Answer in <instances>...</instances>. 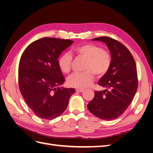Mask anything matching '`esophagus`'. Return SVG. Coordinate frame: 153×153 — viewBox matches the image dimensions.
<instances>
[{
  "mask_svg": "<svg viewBox=\"0 0 153 153\" xmlns=\"http://www.w3.org/2000/svg\"><path fill=\"white\" fill-rule=\"evenodd\" d=\"M76 92H82L84 91V90L82 89H76Z\"/></svg>",
  "mask_w": 153,
  "mask_h": 153,
  "instance_id": "34e87169",
  "label": "esophagus"
}]
</instances>
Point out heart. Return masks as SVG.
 Masks as SVG:
<instances>
[{
    "mask_svg": "<svg viewBox=\"0 0 153 153\" xmlns=\"http://www.w3.org/2000/svg\"><path fill=\"white\" fill-rule=\"evenodd\" d=\"M71 53L76 57L85 59L82 73H75L68 78L69 86L76 88H85L89 86L94 80V74L101 76L108 72L112 64V55L108 51L98 45L87 43L82 45L71 50ZM73 58L69 53H62L58 60V65L64 73L71 71Z\"/></svg>",
    "mask_w": 153,
    "mask_h": 153,
    "instance_id": "obj_1",
    "label": "heart"
}]
</instances>
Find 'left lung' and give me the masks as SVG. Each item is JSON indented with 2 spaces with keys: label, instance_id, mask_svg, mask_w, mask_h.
Wrapping results in <instances>:
<instances>
[{
  "label": "left lung",
  "instance_id": "left-lung-1",
  "mask_svg": "<svg viewBox=\"0 0 153 153\" xmlns=\"http://www.w3.org/2000/svg\"><path fill=\"white\" fill-rule=\"evenodd\" d=\"M92 40L106 45L112 55V64L98 82L106 89L94 92L87 108L96 117L110 121L121 116L135 97L138 88L136 63L129 50L119 41L106 36Z\"/></svg>",
  "mask_w": 153,
  "mask_h": 153
}]
</instances>
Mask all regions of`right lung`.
<instances>
[{"label":"right lung","instance_id":"obj_1","mask_svg":"<svg viewBox=\"0 0 153 153\" xmlns=\"http://www.w3.org/2000/svg\"><path fill=\"white\" fill-rule=\"evenodd\" d=\"M73 41L43 38L23 52L18 66V85L26 104L39 118L52 120L67 108L73 88L60 87L65 79L58 58Z\"/></svg>","mask_w":153,"mask_h":153}]
</instances>
